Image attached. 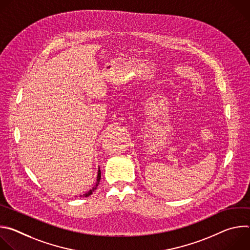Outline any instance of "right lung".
<instances>
[{
	"label": "right lung",
	"instance_id": "right-lung-1",
	"mask_svg": "<svg viewBox=\"0 0 250 250\" xmlns=\"http://www.w3.org/2000/svg\"><path fill=\"white\" fill-rule=\"evenodd\" d=\"M100 180H101V170H100V168H99V170H98V175H97V181H96L95 186H94L90 191H88L87 193H85L83 196H80V197H89L90 195H92L93 192L97 189V187H98V185H99V183H100Z\"/></svg>",
	"mask_w": 250,
	"mask_h": 250
}]
</instances>
